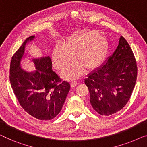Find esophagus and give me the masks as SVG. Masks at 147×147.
Here are the masks:
<instances>
[{
  "mask_svg": "<svg viewBox=\"0 0 147 147\" xmlns=\"http://www.w3.org/2000/svg\"><path fill=\"white\" fill-rule=\"evenodd\" d=\"M77 84H78L77 82H76V81H72L71 83V88H74V87L77 86Z\"/></svg>",
  "mask_w": 147,
  "mask_h": 147,
  "instance_id": "1",
  "label": "esophagus"
}]
</instances>
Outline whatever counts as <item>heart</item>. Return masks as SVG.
<instances>
[{"instance_id": "obj_1", "label": "heart", "mask_w": 147, "mask_h": 147, "mask_svg": "<svg viewBox=\"0 0 147 147\" xmlns=\"http://www.w3.org/2000/svg\"><path fill=\"white\" fill-rule=\"evenodd\" d=\"M107 42L95 30L84 31L69 37L65 44L58 43L53 50L52 59L57 69H65L74 60V53L79 63L63 71V77L71 80L83 75L86 67L90 70L99 67L107 56Z\"/></svg>"}]
</instances>
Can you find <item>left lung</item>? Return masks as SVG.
Segmentation results:
<instances>
[{"instance_id":"1","label":"left lung","mask_w":147,"mask_h":147,"mask_svg":"<svg viewBox=\"0 0 147 147\" xmlns=\"http://www.w3.org/2000/svg\"><path fill=\"white\" fill-rule=\"evenodd\" d=\"M137 77L136 59L123 36L111 56L103 65L88 76L90 103L101 115H110L122 109L129 101Z\"/></svg>"}]
</instances>
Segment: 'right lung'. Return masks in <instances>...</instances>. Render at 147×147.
<instances>
[{
	"label": "right lung",
	"instance_id": "right-lung-1",
	"mask_svg": "<svg viewBox=\"0 0 147 147\" xmlns=\"http://www.w3.org/2000/svg\"><path fill=\"white\" fill-rule=\"evenodd\" d=\"M35 38H26L12 57L10 82L17 100L24 111L40 120L54 119L61 111L70 89L68 82L62 81L52 69L50 56L33 59L36 69L28 72L21 68L26 44Z\"/></svg>",
	"mask_w": 147,
	"mask_h": 147
}]
</instances>
